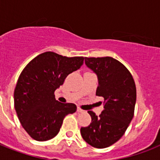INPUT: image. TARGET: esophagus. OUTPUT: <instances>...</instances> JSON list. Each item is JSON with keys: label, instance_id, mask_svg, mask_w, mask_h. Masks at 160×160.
Instances as JSON below:
<instances>
[{"label": "esophagus", "instance_id": "obj_1", "mask_svg": "<svg viewBox=\"0 0 160 160\" xmlns=\"http://www.w3.org/2000/svg\"><path fill=\"white\" fill-rule=\"evenodd\" d=\"M77 112L78 113H81V112H83V110L80 109V107H77Z\"/></svg>", "mask_w": 160, "mask_h": 160}]
</instances>
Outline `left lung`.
Masks as SVG:
<instances>
[{
  "mask_svg": "<svg viewBox=\"0 0 160 160\" xmlns=\"http://www.w3.org/2000/svg\"><path fill=\"white\" fill-rule=\"evenodd\" d=\"M85 65L97 75L96 95L104 98V110L91 116L89 126L80 134L91 146L104 149L117 142L126 131L134 117L136 87L128 69L119 60L109 57H85Z\"/></svg>",
  "mask_w": 160,
  "mask_h": 160,
  "instance_id": "obj_1",
  "label": "left lung"
}]
</instances>
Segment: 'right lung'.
<instances>
[{"label":"right lung","instance_id":"right-lung-1","mask_svg":"<svg viewBox=\"0 0 160 160\" xmlns=\"http://www.w3.org/2000/svg\"><path fill=\"white\" fill-rule=\"evenodd\" d=\"M83 61L82 56L66 57L48 51L37 55L24 68L14 91V105L21 125L32 139H53L64 118L76 111L75 104L58 102L54 93L69 74L80 69Z\"/></svg>","mask_w":160,"mask_h":160}]
</instances>
